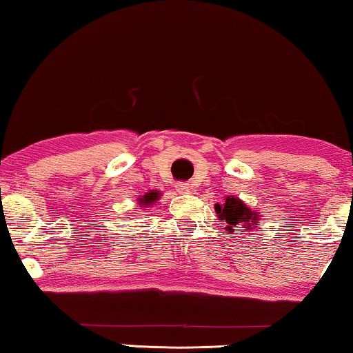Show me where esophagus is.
Returning a JSON list of instances; mask_svg holds the SVG:
<instances>
[{"mask_svg": "<svg viewBox=\"0 0 353 353\" xmlns=\"http://www.w3.org/2000/svg\"><path fill=\"white\" fill-rule=\"evenodd\" d=\"M176 191L177 193H181V194H188L190 191H191V187H190V183H183V182H179L177 185H176Z\"/></svg>", "mask_w": 353, "mask_h": 353, "instance_id": "1", "label": "esophagus"}]
</instances>
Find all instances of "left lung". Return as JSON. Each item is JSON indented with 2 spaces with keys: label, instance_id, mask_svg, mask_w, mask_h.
Instances as JSON below:
<instances>
[{
  "label": "left lung",
  "instance_id": "1",
  "mask_svg": "<svg viewBox=\"0 0 353 353\" xmlns=\"http://www.w3.org/2000/svg\"><path fill=\"white\" fill-rule=\"evenodd\" d=\"M214 212L221 223L225 224L227 235H240L241 232H252L260 225L261 213L252 210L246 202L235 196H227L223 204H214Z\"/></svg>",
  "mask_w": 353,
  "mask_h": 353
}]
</instances>
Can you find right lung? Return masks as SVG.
<instances>
[{
    "label": "right lung",
    "mask_w": 353,
    "mask_h": 353,
    "mask_svg": "<svg viewBox=\"0 0 353 353\" xmlns=\"http://www.w3.org/2000/svg\"><path fill=\"white\" fill-rule=\"evenodd\" d=\"M160 194H162V193H160V191H157V190L148 191V193L140 196V198H139V204H140L141 207H145V208L151 207V205H154L155 202H157V201L160 199Z\"/></svg>",
    "instance_id": "obj_1"
}]
</instances>
